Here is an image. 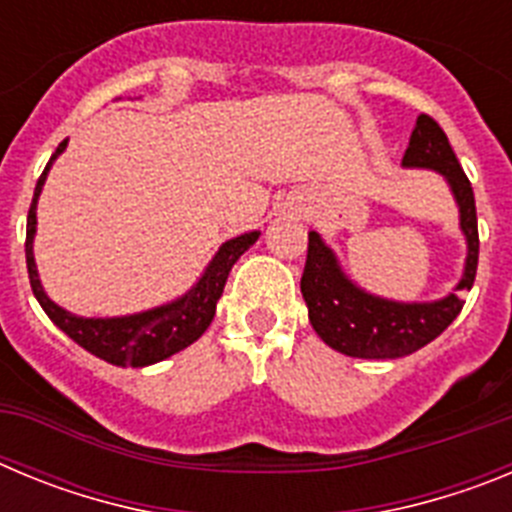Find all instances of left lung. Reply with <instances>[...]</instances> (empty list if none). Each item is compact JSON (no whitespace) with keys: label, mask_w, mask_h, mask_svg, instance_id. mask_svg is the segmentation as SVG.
Segmentation results:
<instances>
[{"label":"left lung","mask_w":512,"mask_h":512,"mask_svg":"<svg viewBox=\"0 0 512 512\" xmlns=\"http://www.w3.org/2000/svg\"><path fill=\"white\" fill-rule=\"evenodd\" d=\"M405 169H428L446 179L456 207L459 228L467 241L464 274L454 292L431 302H397L361 289L338 264L333 248L320 233H307V261L302 271L310 325L330 348L354 359H400L428 346L456 320L464 307L461 292L472 289L479 261L477 207L467 174L456 161L449 138L428 115L415 120L410 146L402 156Z\"/></svg>","instance_id":"left-lung-1"}]
</instances>
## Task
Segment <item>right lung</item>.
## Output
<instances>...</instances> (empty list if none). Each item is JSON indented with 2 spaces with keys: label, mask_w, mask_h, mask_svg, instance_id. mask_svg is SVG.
<instances>
[{
  "label": "right lung",
  "mask_w": 512,
  "mask_h": 512,
  "mask_svg": "<svg viewBox=\"0 0 512 512\" xmlns=\"http://www.w3.org/2000/svg\"><path fill=\"white\" fill-rule=\"evenodd\" d=\"M69 146V140H63L56 153L51 156L45 171L40 174L38 184H35L33 205L27 212V238H25V256H27V274H30V287H33L35 300L45 310V315L58 325V328L79 343L81 348H87L89 354L97 359H104L107 364L115 366H151L158 361L169 359V356L179 354L187 346H192L197 338L210 328L212 318H215V307L220 295H223L228 274L233 264L241 259L243 253L259 241V230L243 233L238 238H230L223 246L217 248L210 264L205 266L202 277L192 284L189 292L182 297L166 302V305L151 307V310L133 312V315H117V318H81L74 312L63 310L61 305L45 295L43 284L38 277V266H35L33 241L35 230H38V210L40 192L48 179L53 161L61 156Z\"/></svg>",
  "instance_id": "obj_1"
}]
</instances>
